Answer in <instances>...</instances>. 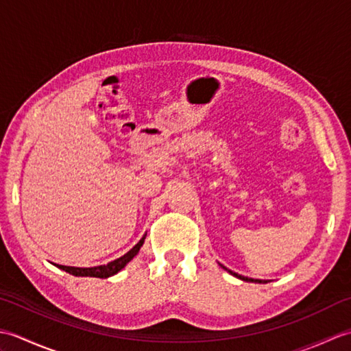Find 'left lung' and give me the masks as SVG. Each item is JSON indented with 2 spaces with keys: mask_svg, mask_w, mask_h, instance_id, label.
<instances>
[{
  "mask_svg": "<svg viewBox=\"0 0 351 351\" xmlns=\"http://www.w3.org/2000/svg\"><path fill=\"white\" fill-rule=\"evenodd\" d=\"M223 267V265H221ZM225 268V270H228L226 267H223ZM230 274L232 276H235V278H238V279H241V280H245V282H255V283H267V280H261V279H252V278H245V276H241V274H238V273H234V271H230V270H228Z\"/></svg>",
  "mask_w": 351,
  "mask_h": 351,
  "instance_id": "8db88e82",
  "label": "left lung"
}]
</instances>
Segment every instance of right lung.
Instances as JSON below:
<instances>
[{
    "label": "right lung",
    "instance_id": "obj_1",
    "mask_svg": "<svg viewBox=\"0 0 351 351\" xmlns=\"http://www.w3.org/2000/svg\"><path fill=\"white\" fill-rule=\"evenodd\" d=\"M145 238L146 235H143V238L134 245V247L128 252L125 253L123 256L117 258L114 261H111L107 265H98V267H88V268H81V267H68V265H57L60 270H64L66 273H69L72 276H83V278H101V279H106L110 278V276H113L116 273H119L122 270V268L130 263V261L137 255L138 250L141 245L145 243Z\"/></svg>",
    "mask_w": 351,
    "mask_h": 351
}]
</instances>
